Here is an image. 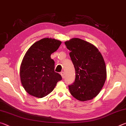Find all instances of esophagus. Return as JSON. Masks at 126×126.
I'll return each instance as SVG.
<instances>
[{
  "label": "esophagus",
  "mask_w": 126,
  "mask_h": 126,
  "mask_svg": "<svg viewBox=\"0 0 126 126\" xmlns=\"http://www.w3.org/2000/svg\"><path fill=\"white\" fill-rule=\"evenodd\" d=\"M61 76H62V78H64V72H62L61 73Z\"/></svg>",
  "instance_id": "1"
}]
</instances>
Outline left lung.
Returning <instances> with one entry per match:
<instances>
[{
    "label": "left lung",
    "mask_w": 126,
    "mask_h": 126,
    "mask_svg": "<svg viewBox=\"0 0 126 126\" xmlns=\"http://www.w3.org/2000/svg\"><path fill=\"white\" fill-rule=\"evenodd\" d=\"M76 71L75 81L69 86L71 94L78 101L93 99L99 93L107 77L103 57L96 47L79 38L64 42Z\"/></svg>",
    "instance_id": "1"
}]
</instances>
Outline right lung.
<instances>
[{"mask_svg":"<svg viewBox=\"0 0 126 126\" xmlns=\"http://www.w3.org/2000/svg\"><path fill=\"white\" fill-rule=\"evenodd\" d=\"M62 43L60 40L46 38L34 43L25 53L20 67V77L25 91L37 98L52 92L61 76L54 72V61L50 58Z\"/></svg>","mask_w":126,"mask_h":126,"instance_id":"right-lung-1","label":"right lung"}]
</instances>
